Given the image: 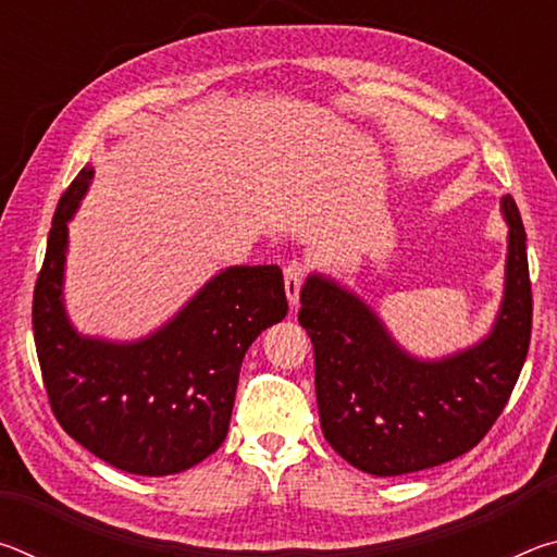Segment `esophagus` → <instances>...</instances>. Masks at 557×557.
<instances>
[{
    "mask_svg": "<svg viewBox=\"0 0 557 557\" xmlns=\"http://www.w3.org/2000/svg\"><path fill=\"white\" fill-rule=\"evenodd\" d=\"M305 272L307 270L299 260H292L285 268V292H287L292 309H297V305H299V289H301V282H305Z\"/></svg>",
    "mask_w": 557,
    "mask_h": 557,
    "instance_id": "esophagus-1",
    "label": "esophagus"
}]
</instances>
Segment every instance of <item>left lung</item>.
I'll return each mask as SVG.
<instances>
[{"label":"left lung","instance_id":"1","mask_svg":"<svg viewBox=\"0 0 557 557\" xmlns=\"http://www.w3.org/2000/svg\"><path fill=\"white\" fill-rule=\"evenodd\" d=\"M504 299L482 342L442 358H418L395 342L356 292L312 272L299 324L314 344L322 432L348 465L400 476L445 465L476 447L506 408L531 344L533 297L525 231L511 196Z\"/></svg>","mask_w":557,"mask_h":557}]
</instances>
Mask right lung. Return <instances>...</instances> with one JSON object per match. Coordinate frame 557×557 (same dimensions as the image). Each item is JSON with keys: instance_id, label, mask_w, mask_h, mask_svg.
<instances>
[{"instance_id": "add662e5", "label": "right lung", "mask_w": 557, "mask_h": 557, "mask_svg": "<svg viewBox=\"0 0 557 557\" xmlns=\"http://www.w3.org/2000/svg\"><path fill=\"white\" fill-rule=\"evenodd\" d=\"M92 166L61 196L34 289V342L61 428L108 465L166 476L223 445L250 344L287 314L277 265H235L213 275L145 338L108 342L78 334L63 305L69 221Z\"/></svg>"}]
</instances>
